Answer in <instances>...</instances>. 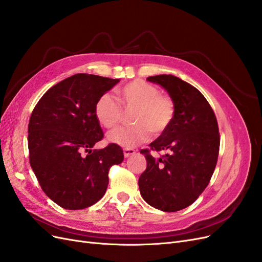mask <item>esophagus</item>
I'll list each match as a JSON object with an SVG mask.
<instances>
[{
  "label": "esophagus",
  "instance_id": "34e87169",
  "mask_svg": "<svg viewBox=\"0 0 262 262\" xmlns=\"http://www.w3.org/2000/svg\"><path fill=\"white\" fill-rule=\"evenodd\" d=\"M134 154H136V149L130 148V147H125V148L123 149V155H124V157H129V156L134 155Z\"/></svg>",
  "mask_w": 262,
  "mask_h": 262
}]
</instances>
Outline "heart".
Listing matches in <instances>:
<instances>
[{
  "instance_id": "obj_1",
  "label": "heart",
  "mask_w": 262,
  "mask_h": 262,
  "mask_svg": "<svg viewBox=\"0 0 262 262\" xmlns=\"http://www.w3.org/2000/svg\"><path fill=\"white\" fill-rule=\"evenodd\" d=\"M122 106L134 110L131 115L133 125L121 126L108 134V141L124 147H133L145 142L149 132L161 136L169 128L175 117V101L169 95L161 94L156 86L136 80L119 91ZM95 116L106 129H113L121 122L123 109L115 97L104 94L95 104Z\"/></svg>"
}]
</instances>
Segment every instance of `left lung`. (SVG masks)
I'll return each mask as SVG.
<instances>
[{"mask_svg": "<svg viewBox=\"0 0 262 262\" xmlns=\"http://www.w3.org/2000/svg\"><path fill=\"white\" fill-rule=\"evenodd\" d=\"M175 101V117L169 128L141 149L146 169L139 178L143 199L153 208L176 212L192 204L208 187L215 169L220 133L215 114L194 86L173 75L148 76ZM166 152L156 159L150 152Z\"/></svg>", "mask_w": 262, "mask_h": 262, "instance_id": "left-lung-1", "label": "left lung"}]
</instances>
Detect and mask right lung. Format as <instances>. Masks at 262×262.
I'll list each match as a JSON object with an SVG mask.
<instances>
[{
    "instance_id": "add662e5",
    "label": "right lung",
    "mask_w": 262,
    "mask_h": 262,
    "mask_svg": "<svg viewBox=\"0 0 262 262\" xmlns=\"http://www.w3.org/2000/svg\"><path fill=\"white\" fill-rule=\"evenodd\" d=\"M119 82L78 73L52 86L39 99L28 123L29 163L42 191L68 210L89 208L108 187V172L123 161V150L104 138L95 104Z\"/></svg>"
}]
</instances>
